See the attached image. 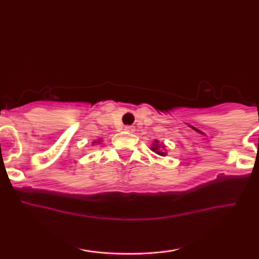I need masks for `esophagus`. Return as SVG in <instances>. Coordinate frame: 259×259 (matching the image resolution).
<instances>
[{"instance_id": "esophagus-1", "label": "esophagus", "mask_w": 259, "mask_h": 259, "mask_svg": "<svg viewBox=\"0 0 259 259\" xmlns=\"http://www.w3.org/2000/svg\"><path fill=\"white\" fill-rule=\"evenodd\" d=\"M124 130H125L126 133H134L135 132V127H134L133 125H126L125 127H124Z\"/></svg>"}]
</instances>
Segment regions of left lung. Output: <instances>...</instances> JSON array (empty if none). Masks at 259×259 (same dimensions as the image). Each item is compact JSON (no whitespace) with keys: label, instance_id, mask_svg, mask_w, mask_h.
<instances>
[{"label":"left lung","instance_id":"left-lung-1","mask_svg":"<svg viewBox=\"0 0 259 259\" xmlns=\"http://www.w3.org/2000/svg\"><path fill=\"white\" fill-rule=\"evenodd\" d=\"M152 151H154V152H156V153L160 154V156H165V153L163 152L162 150H159V145H158V141H156V144H153V146H152Z\"/></svg>","mask_w":259,"mask_h":259}]
</instances>
